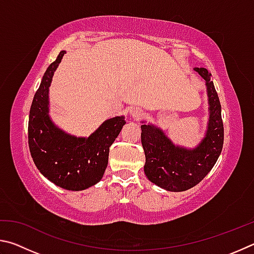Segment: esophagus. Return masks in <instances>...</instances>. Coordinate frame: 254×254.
<instances>
[{
	"label": "esophagus",
	"instance_id": "1",
	"mask_svg": "<svg viewBox=\"0 0 254 254\" xmlns=\"http://www.w3.org/2000/svg\"><path fill=\"white\" fill-rule=\"evenodd\" d=\"M130 114H131V117L133 118V119H139V118H141L143 115V112L141 111V110H139V109H134V110H132L131 112H130Z\"/></svg>",
	"mask_w": 254,
	"mask_h": 254
}]
</instances>
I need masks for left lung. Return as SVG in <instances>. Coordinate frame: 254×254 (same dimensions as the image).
I'll use <instances>...</instances> for the list:
<instances>
[{
	"label": "left lung",
	"instance_id": "1",
	"mask_svg": "<svg viewBox=\"0 0 254 254\" xmlns=\"http://www.w3.org/2000/svg\"><path fill=\"white\" fill-rule=\"evenodd\" d=\"M205 79L208 97V123L205 136L195 148L176 145L160 127L141 126L145 154L144 174L150 182L168 191H185L196 186L209 173L222 152L224 141L221 103L206 68H194Z\"/></svg>",
	"mask_w": 254,
	"mask_h": 254
}]
</instances>
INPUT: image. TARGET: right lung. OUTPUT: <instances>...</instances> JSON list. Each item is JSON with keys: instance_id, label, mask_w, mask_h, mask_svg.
<instances>
[{"instance_id": "obj_1", "label": "right lung", "mask_w": 254, "mask_h": 254, "mask_svg": "<svg viewBox=\"0 0 254 254\" xmlns=\"http://www.w3.org/2000/svg\"><path fill=\"white\" fill-rule=\"evenodd\" d=\"M66 54L47 68L34 94L29 115L30 153L38 170L57 186L67 190H84L103 178L109 162L110 147L126 124L124 117L106 120L88 137L68 134L49 115V87L60 62Z\"/></svg>"}]
</instances>
